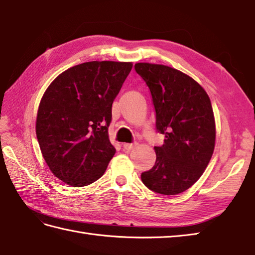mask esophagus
Here are the masks:
<instances>
[{
	"mask_svg": "<svg viewBox=\"0 0 255 255\" xmlns=\"http://www.w3.org/2000/svg\"><path fill=\"white\" fill-rule=\"evenodd\" d=\"M137 143H125L124 144V149L127 150V151H130L132 150L134 147H136Z\"/></svg>",
	"mask_w": 255,
	"mask_h": 255,
	"instance_id": "esophagus-1",
	"label": "esophagus"
}]
</instances>
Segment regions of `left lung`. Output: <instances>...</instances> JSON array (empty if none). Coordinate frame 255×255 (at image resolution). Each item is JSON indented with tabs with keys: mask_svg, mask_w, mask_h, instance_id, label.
I'll use <instances>...</instances> for the list:
<instances>
[{
	"mask_svg": "<svg viewBox=\"0 0 255 255\" xmlns=\"http://www.w3.org/2000/svg\"><path fill=\"white\" fill-rule=\"evenodd\" d=\"M134 70L152 96L156 131L165 136L163 144L154 147L155 163L141 173V181L162 195L183 193L202 176L214 152L210 100L196 81L176 69L140 62Z\"/></svg>",
	"mask_w": 255,
	"mask_h": 255,
	"instance_id": "1",
	"label": "left lung"
}]
</instances>
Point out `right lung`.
Masks as SVG:
<instances>
[{"mask_svg":"<svg viewBox=\"0 0 255 255\" xmlns=\"http://www.w3.org/2000/svg\"><path fill=\"white\" fill-rule=\"evenodd\" d=\"M131 68V62H84L48 86L38 107L36 134L59 180L82 187L104 174L116 152L108 138L112 105Z\"/></svg>","mask_w":255,"mask_h":255,"instance_id":"1","label":"right lung"}]
</instances>
